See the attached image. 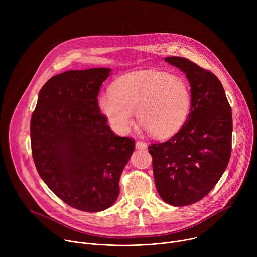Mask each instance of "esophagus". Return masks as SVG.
I'll use <instances>...</instances> for the list:
<instances>
[{"label":"esophagus","mask_w":257,"mask_h":257,"mask_svg":"<svg viewBox=\"0 0 257 257\" xmlns=\"http://www.w3.org/2000/svg\"><path fill=\"white\" fill-rule=\"evenodd\" d=\"M135 148H136V150H145L146 148H148V145H146V143L143 141H136Z\"/></svg>","instance_id":"esophagus-1"}]
</instances>
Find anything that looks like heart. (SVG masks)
I'll list each match as a JSON object with an SVG mask.
<instances>
[{"mask_svg": "<svg viewBox=\"0 0 257 257\" xmlns=\"http://www.w3.org/2000/svg\"><path fill=\"white\" fill-rule=\"evenodd\" d=\"M191 104V90L184 79L156 70L124 75L112 84L111 94L98 97L101 114L117 133L130 130L136 113L139 123L161 139L184 125Z\"/></svg>", "mask_w": 257, "mask_h": 257, "instance_id": "1", "label": "heart"}]
</instances>
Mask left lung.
I'll return each mask as SVG.
<instances>
[{"label":"left lung","mask_w":257,"mask_h":257,"mask_svg":"<svg viewBox=\"0 0 257 257\" xmlns=\"http://www.w3.org/2000/svg\"><path fill=\"white\" fill-rule=\"evenodd\" d=\"M165 61L191 86L187 121L169 140L149 146L157 190L168 204L184 206L207 195L224 174L232 150V108L218 78L181 57Z\"/></svg>","instance_id":"left-lung-1"}]
</instances>
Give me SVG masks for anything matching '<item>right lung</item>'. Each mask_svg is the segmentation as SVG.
<instances>
[{"label": "right lung", "instance_id": "add662e5", "mask_svg": "<svg viewBox=\"0 0 257 257\" xmlns=\"http://www.w3.org/2000/svg\"><path fill=\"white\" fill-rule=\"evenodd\" d=\"M111 69L69 70L49 79L30 121L32 158L47 186L65 203L88 212L117 200L121 174L135 142L116 135L97 95Z\"/></svg>", "mask_w": 257, "mask_h": 257}]
</instances>
